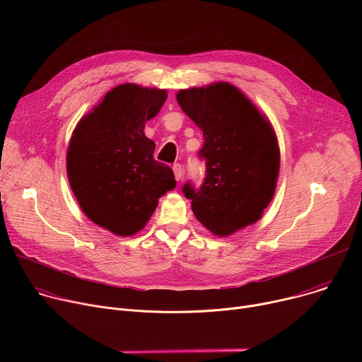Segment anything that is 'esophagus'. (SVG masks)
Instances as JSON below:
<instances>
[{
    "label": "esophagus",
    "mask_w": 362,
    "mask_h": 362,
    "mask_svg": "<svg viewBox=\"0 0 362 362\" xmlns=\"http://www.w3.org/2000/svg\"><path fill=\"white\" fill-rule=\"evenodd\" d=\"M173 173H175V179L177 182H180L182 177H183V168H182V165H179V163L173 165Z\"/></svg>",
    "instance_id": "obj_1"
}]
</instances>
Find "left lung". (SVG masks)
Instances as JSON below:
<instances>
[{
    "label": "left lung",
    "mask_w": 362,
    "mask_h": 362,
    "mask_svg": "<svg viewBox=\"0 0 362 362\" xmlns=\"http://www.w3.org/2000/svg\"><path fill=\"white\" fill-rule=\"evenodd\" d=\"M176 100L204 140V182L199 190L183 187L196 219L219 238L253 225L274 199L279 175L281 153L269 119L226 81L179 90Z\"/></svg>",
    "instance_id": "1"
}]
</instances>
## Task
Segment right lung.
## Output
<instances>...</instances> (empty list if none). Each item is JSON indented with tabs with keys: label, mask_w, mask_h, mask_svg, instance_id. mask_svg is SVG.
Listing matches in <instances>:
<instances>
[{
	"label": "right lung",
	"mask_w": 362,
	"mask_h": 362,
	"mask_svg": "<svg viewBox=\"0 0 362 362\" xmlns=\"http://www.w3.org/2000/svg\"><path fill=\"white\" fill-rule=\"evenodd\" d=\"M166 98L163 88L119 84L73 130L66 158L70 187L84 215L117 236L141 230L159 199L176 186L144 134Z\"/></svg>",
	"instance_id": "obj_1"
}]
</instances>
